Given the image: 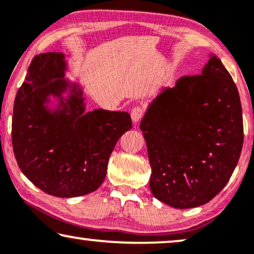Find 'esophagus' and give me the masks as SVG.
<instances>
[{
    "mask_svg": "<svg viewBox=\"0 0 254 254\" xmlns=\"http://www.w3.org/2000/svg\"><path fill=\"white\" fill-rule=\"evenodd\" d=\"M143 107H141L140 105L137 106H134L133 109L130 111V116H131V120L134 121V123H137V121L141 120V118L143 117Z\"/></svg>",
    "mask_w": 254,
    "mask_h": 254,
    "instance_id": "1",
    "label": "esophagus"
}]
</instances>
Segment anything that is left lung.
<instances>
[{
  "label": "left lung",
  "mask_w": 254,
  "mask_h": 254,
  "mask_svg": "<svg viewBox=\"0 0 254 254\" xmlns=\"http://www.w3.org/2000/svg\"><path fill=\"white\" fill-rule=\"evenodd\" d=\"M156 199L185 209L223 190L244 140L239 93L220 59L202 74L180 77L150 104L141 121Z\"/></svg>",
  "instance_id": "8db88e82"
}]
</instances>
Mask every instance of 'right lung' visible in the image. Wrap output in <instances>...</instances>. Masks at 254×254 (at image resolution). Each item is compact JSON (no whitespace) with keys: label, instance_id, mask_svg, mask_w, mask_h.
<instances>
[{"label":"right lung","instance_id":"right-lung-1","mask_svg":"<svg viewBox=\"0 0 254 254\" xmlns=\"http://www.w3.org/2000/svg\"><path fill=\"white\" fill-rule=\"evenodd\" d=\"M62 53L38 54L16 95L12 114V148L17 164L45 193L60 197L85 195L102 185L107 163L121 135L131 128L127 112L95 110L84 113L81 89L68 83ZM61 97L60 110L48 112L44 103Z\"/></svg>","mask_w":254,"mask_h":254}]
</instances>
